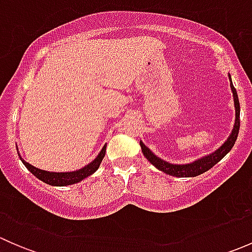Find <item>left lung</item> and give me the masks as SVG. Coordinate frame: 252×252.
I'll return each instance as SVG.
<instances>
[{
	"label": "left lung",
	"mask_w": 252,
	"mask_h": 252,
	"mask_svg": "<svg viewBox=\"0 0 252 252\" xmlns=\"http://www.w3.org/2000/svg\"><path fill=\"white\" fill-rule=\"evenodd\" d=\"M230 89L233 91V97H234V107H235V123L234 128H233L232 134H230L229 138L227 139V141L217 150L213 154L208 155V156L202 157V158L197 159V161L192 162L190 164H172L168 163V162L163 161V159L158 158L156 155H154L151 152V150L149 147L145 146L144 144L140 141V146L142 150V154L146 157L147 161L151 164H154L157 169L164 172L166 174L173 175V177L178 178H185V177H196V175H200L205 172H207L208 169L212 168L215 164H217L228 152L232 150V147L234 146L236 138H238L239 134V128H240V105H239V98L238 94H236V90L232 83V79H230Z\"/></svg>",
	"instance_id": "1"
}]
</instances>
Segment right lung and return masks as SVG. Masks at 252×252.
Masks as SVG:
<instances>
[{"mask_svg": "<svg viewBox=\"0 0 252 252\" xmlns=\"http://www.w3.org/2000/svg\"><path fill=\"white\" fill-rule=\"evenodd\" d=\"M105 154H106V145L103 146V149L101 150L98 156L96 157L91 163H89L88 166L79 169V171L69 172V173H56V172L42 171V169L36 168V167L32 166V164H29L28 162H25L20 156L19 157L20 159H22L23 163H24V166L27 167V168L29 169L35 177L39 178L41 182L46 183V184H50V185H55V187H64V185L75 184V183L85 179V178L89 177V175L95 173V172L97 171L98 167H100L101 162H102L103 157H105Z\"/></svg>", "mask_w": 252, "mask_h": 252, "instance_id": "add662e5", "label": "right lung"}]
</instances>
